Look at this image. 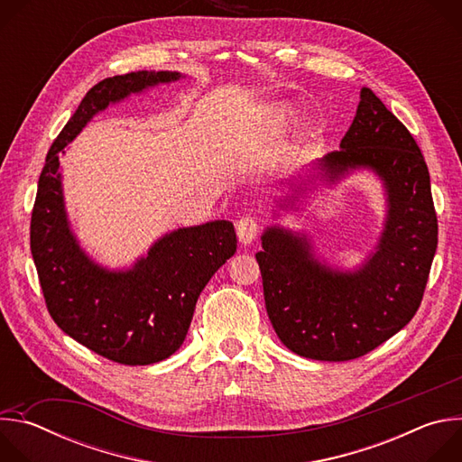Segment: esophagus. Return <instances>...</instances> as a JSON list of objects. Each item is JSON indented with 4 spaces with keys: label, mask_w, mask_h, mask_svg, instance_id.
<instances>
[{
    "label": "esophagus",
    "mask_w": 462,
    "mask_h": 462,
    "mask_svg": "<svg viewBox=\"0 0 462 462\" xmlns=\"http://www.w3.org/2000/svg\"><path fill=\"white\" fill-rule=\"evenodd\" d=\"M236 232L243 245H250L259 232V221L252 216H245L236 223Z\"/></svg>",
    "instance_id": "esophagus-1"
}]
</instances>
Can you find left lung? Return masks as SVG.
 I'll list each match as a JSON object with an SVG mask.
<instances>
[{
    "label": "left lung",
    "mask_w": 462,
    "mask_h": 462,
    "mask_svg": "<svg viewBox=\"0 0 462 462\" xmlns=\"http://www.w3.org/2000/svg\"><path fill=\"white\" fill-rule=\"evenodd\" d=\"M319 166L333 177L374 170L387 188L385 230L367 265L342 274L319 265L303 237L282 228L263 234L255 254L267 314L292 353L323 362L367 355L406 327L420 307L437 250L430 171L408 127L369 89L356 116Z\"/></svg>",
    "instance_id": "1"
}]
</instances>
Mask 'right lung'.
<instances>
[{
	"instance_id": "1",
	"label": "right lung",
	"mask_w": 462,
	"mask_h": 462,
	"mask_svg": "<svg viewBox=\"0 0 462 462\" xmlns=\"http://www.w3.org/2000/svg\"><path fill=\"white\" fill-rule=\"evenodd\" d=\"M179 73L135 71L93 86L49 148L31 217V252L47 310L65 335L124 365L171 356L184 342L197 298L237 239L230 221L180 228L162 237L127 273H107L80 250L63 212L60 152L109 102Z\"/></svg>"
}]
</instances>
